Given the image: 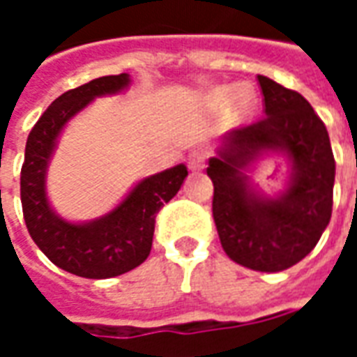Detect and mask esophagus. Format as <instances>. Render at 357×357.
I'll list each match as a JSON object with an SVG mask.
<instances>
[{
  "label": "esophagus",
  "instance_id": "1",
  "mask_svg": "<svg viewBox=\"0 0 357 357\" xmlns=\"http://www.w3.org/2000/svg\"><path fill=\"white\" fill-rule=\"evenodd\" d=\"M204 162H206V155L201 153V151H195L189 155L187 158V166H189V170L191 172H201L204 168Z\"/></svg>",
  "mask_w": 357,
  "mask_h": 357
}]
</instances>
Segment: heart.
Wrapping results in <instances>:
<instances>
[{
  "label": "heart",
  "instance_id": "heart-1",
  "mask_svg": "<svg viewBox=\"0 0 357 357\" xmlns=\"http://www.w3.org/2000/svg\"><path fill=\"white\" fill-rule=\"evenodd\" d=\"M208 101L214 110L227 109L229 116L241 120V118L248 116V112L255 109L256 95L252 88H248V86H237V88L222 86L210 93Z\"/></svg>",
  "mask_w": 357,
  "mask_h": 357
}]
</instances>
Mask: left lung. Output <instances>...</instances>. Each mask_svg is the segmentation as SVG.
Returning a JSON list of instances; mask_svg holds the SVG:
<instances>
[{"mask_svg": "<svg viewBox=\"0 0 357 357\" xmlns=\"http://www.w3.org/2000/svg\"><path fill=\"white\" fill-rule=\"evenodd\" d=\"M266 118L225 133L206 174L214 183L212 214L233 262L256 271H283L306 258L329 225L335 156L312 105L292 89L258 76ZM264 155L289 166L287 187L269 197L246 172Z\"/></svg>", "mask_w": 357, "mask_h": 357, "instance_id": "left-lung-1", "label": "left lung"}]
</instances>
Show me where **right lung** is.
Returning a JSON list of instances; mask_svg holds the SVG:
<instances>
[{"mask_svg": "<svg viewBox=\"0 0 357 357\" xmlns=\"http://www.w3.org/2000/svg\"><path fill=\"white\" fill-rule=\"evenodd\" d=\"M130 82V74L102 76L66 91L47 107L26 141L20 201L28 233L55 266L86 279L122 275L145 262L153 247L156 214L187 178L185 164L143 178L116 208L80 224L61 218L50 204L47 168L68 120L95 97L120 93Z\"/></svg>", "mask_w": 357, "mask_h": 357, "instance_id": "obj_1", "label": "right lung"}]
</instances>
